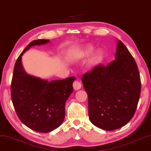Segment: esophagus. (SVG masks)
Masks as SVG:
<instances>
[{"mask_svg": "<svg viewBox=\"0 0 151 151\" xmlns=\"http://www.w3.org/2000/svg\"><path fill=\"white\" fill-rule=\"evenodd\" d=\"M73 88L75 91H77V90H79L81 88V82L78 81V80H76V81H74L73 83Z\"/></svg>", "mask_w": 151, "mask_h": 151, "instance_id": "esophagus-1", "label": "esophagus"}]
</instances>
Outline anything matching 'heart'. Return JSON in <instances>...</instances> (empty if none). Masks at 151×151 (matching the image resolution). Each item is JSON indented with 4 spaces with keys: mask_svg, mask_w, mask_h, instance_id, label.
Instances as JSON below:
<instances>
[{
    "mask_svg": "<svg viewBox=\"0 0 151 151\" xmlns=\"http://www.w3.org/2000/svg\"><path fill=\"white\" fill-rule=\"evenodd\" d=\"M93 51H94V48H93V47H92V46L88 45V46H85L84 47H83L82 49H79V50L75 51L73 54H74V58H83V57L90 56V55L93 52ZM102 57H103L102 52L100 51H98L95 53L94 56H93V61L95 62L100 61V60L102 59Z\"/></svg>",
    "mask_w": 151,
    "mask_h": 151,
    "instance_id": "obj_1",
    "label": "heart"
}]
</instances>
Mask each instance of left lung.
Here are the masks:
<instances>
[{"label": "left lung", "mask_w": 151, "mask_h": 151, "mask_svg": "<svg viewBox=\"0 0 151 151\" xmlns=\"http://www.w3.org/2000/svg\"><path fill=\"white\" fill-rule=\"evenodd\" d=\"M115 58L106 66H95L81 78L88 98L90 121L107 131L121 128L132 118L142 87L136 61L121 40Z\"/></svg>", "instance_id": "obj_1"}]
</instances>
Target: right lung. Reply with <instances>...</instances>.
<instances>
[{
  "instance_id": "obj_1",
  "label": "right lung",
  "mask_w": 151,
  "mask_h": 151,
  "mask_svg": "<svg viewBox=\"0 0 151 151\" xmlns=\"http://www.w3.org/2000/svg\"><path fill=\"white\" fill-rule=\"evenodd\" d=\"M49 40H36L22 51L15 63L11 83V98L19 118L38 132H49L61 125L65 116V105L73 91L75 77L48 81L29 75L24 70L22 56L34 45Z\"/></svg>"
}]
</instances>
